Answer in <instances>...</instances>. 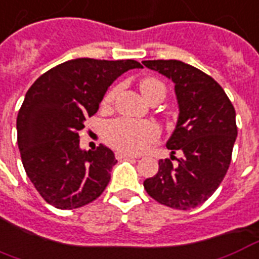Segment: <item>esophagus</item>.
I'll use <instances>...</instances> for the list:
<instances>
[{"instance_id": "34e87169", "label": "esophagus", "mask_w": 259, "mask_h": 259, "mask_svg": "<svg viewBox=\"0 0 259 259\" xmlns=\"http://www.w3.org/2000/svg\"><path fill=\"white\" fill-rule=\"evenodd\" d=\"M115 157L116 160H122V159H137V156L125 153V152H115Z\"/></svg>"}]
</instances>
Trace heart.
Returning a JSON list of instances; mask_svg holds the SVG:
<instances>
[{
	"label": "heart",
	"mask_w": 259,
	"mask_h": 259,
	"mask_svg": "<svg viewBox=\"0 0 259 259\" xmlns=\"http://www.w3.org/2000/svg\"><path fill=\"white\" fill-rule=\"evenodd\" d=\"M141 91L148 100L155 98L164 99L167 87L156 77H145L141 84ZM118 92V87L108 91L103 99V104H111ZM104 140L112 148L125 153H140L145 151L160 136L159 126L151 121H134L127 118L112 119L104 125Z\"/></svg>",
	"instance_id": "b5f03b06"
}]
</instances>
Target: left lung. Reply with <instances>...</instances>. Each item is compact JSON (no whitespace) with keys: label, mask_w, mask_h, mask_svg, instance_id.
<instances>
[{"label":"left lung","mask_w":259,"mask_h":259,"mask_svg":"<svg viewBox=\"0 0 259 259\" xmlns=\"http://www.w3.org/2000/svg\"><path fill=\"white\" fill-rule=\"evenodd\" d=\"M175 84L179 116L167 141L171 159L159 160L155 177L144 181L153 200L187 210L204 204L226 177L238 127L235 108L220 84L200 69L177 59L144 61ZM183 157L174 163L175 152Z\"/></svg>","instance_id":"1"}]
</instances>
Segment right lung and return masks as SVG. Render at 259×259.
<instances>
[{"label":"right lung","mask_w":259,"mask_h":259,"mask_svg":"<svg viewBox=\"0 0 259 259\" xmlns=\"http://www.w3.org/2000/svg\"><path fill=\"white\" fill-rule=\"evenodd\" d=\"M134 59L77 58L57 65L33 82L17 114V144L37 193L58 209L90 204L106 189L116 163L111 149L80 148L84 121L99 110L108 87Z\"/></svg>","instance_id":"1"}]
</instances>
